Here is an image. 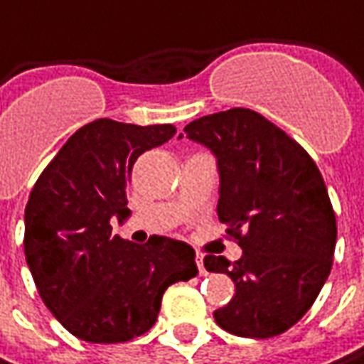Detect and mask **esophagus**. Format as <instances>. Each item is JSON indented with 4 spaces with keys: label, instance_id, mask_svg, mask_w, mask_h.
Masks as SVG:
<instances>
[{
    "label": "esophagus",
    "instance_id": "esophagus-1",
    "mask_svg": "<svg viewBox=\"0 0 364 364\" xmlns=\"http://www.w3.org/2000/svg\"><path fill=\"white\" fill-rule=\"evenodd\" d=\"M197 268H199V272H201V274H207V270H205L203 255H197Z\"/></svg>",
    "mask_w": 364,
    "mask_h": 364
}]
</instances>
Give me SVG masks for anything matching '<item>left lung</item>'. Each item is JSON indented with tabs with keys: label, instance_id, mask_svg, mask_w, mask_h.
<instances>
[{
	"label": "left lung",
	"instance_id": "8db88e82",
	"mask_svg": "<svg viewBox=\"0 0 364 364\" xmlns=\"http://www.w3.org/2000/svg\"><path fill=\"white\" fill-rule=\"evenodd\" d=\"M184 134L213 153L218 218L243 250L232 266L222 255L203 259L237 287L213 318L239 338L281 336L310 310L331 272L338 224L323 176L296 140L250 109L201 117Z\"/></svg>",
	"mask_w": 364,
	"mask_h": 364
}]
</instances>
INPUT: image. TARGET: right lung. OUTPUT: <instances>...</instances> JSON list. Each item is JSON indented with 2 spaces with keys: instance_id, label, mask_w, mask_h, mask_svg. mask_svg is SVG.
<instances>
[{
  "instance_id": "add662e5",
  "label": "right lung",
  "mask_w": 364,
  "mask_h": 364,
  "mask_svg": "<svg viewBox=\"0 0 364 364\" xmlns=\"http://www.w3.org/2000/svg\"><path fill=\"white\" fill-rule=\"evenodd\" d=\"M176 134L173 125L96 119L77 129L35 182L24 209V255L37 291L75 338L129 341L146 333L165 289L197 277L184 241L136 245L113 235L125 222L136 159Z\"/></svg>"
}]
</instances>
